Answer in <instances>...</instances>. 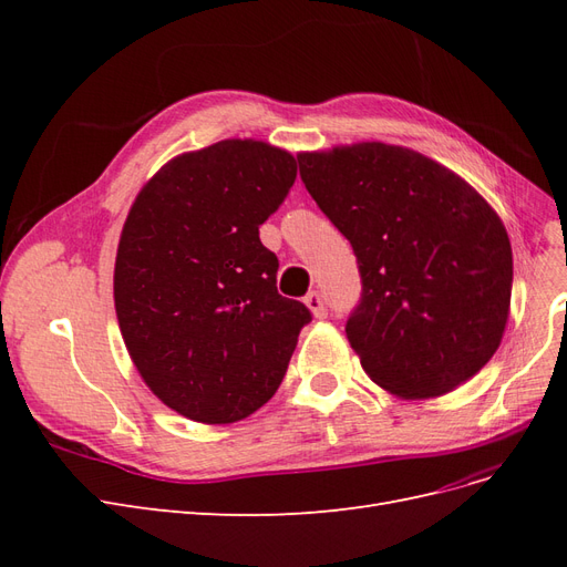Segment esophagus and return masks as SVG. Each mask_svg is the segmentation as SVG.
I'll use <instances>...</instances> for the list:
<instances>
[{"mask_svg":"<svg viewBox=\"0 0 567 567\" xmlns=\"http://www.w3.org/2000/svg\"><path fill=\"white\" fill-rule=\"evenodd\" d=\"M305 305L310 307L312 315H315L317 319H326V315H329V307H326V302H323L319 290H310V293L305 296Z\"/></svg>","mask_w":567,"mask_h":567,"instance_id":"esophagus-1","label":"esophagus"}]
</instances>
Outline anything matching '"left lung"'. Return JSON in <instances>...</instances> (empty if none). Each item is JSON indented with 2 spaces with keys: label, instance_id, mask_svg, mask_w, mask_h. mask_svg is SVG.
Listing matches in <instances>:
<instances>
[{
  "label": "left lung",
  "instance_id": "left-lung-1",
  "mask_svg": "<svg viewBox=\"0 0 567 567\" xmlns=\"http://www.w3.org/2000/svg\"><path fill=\"white\" fill-rule=\"evenodd\" d=\"M298 163L354 250L362 296L346 333L371 381L437 398L473 379L499 348L513 286L508 234L487 200L452 169L381 142Z\"/></svg>",
  "mask_w": 567,
  "mask_h": 567
}]
</instances>
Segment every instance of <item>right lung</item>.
Masks as SVG:
<instances>
[{
	"instance_id": "obj_1",
	"label": "right lung",
	"mask_w": 567,
	"mask_h": 567,
	"mask_svg": "<svg viewBox=\"0 0 567 567\" xmlns=\"http://www.w3.org/2000/svg\"><path fill=\"white\" fill-rule=\"evenodd\" d=\"M298 177L290 153L227 140L182 153L136 196L115 315L146 385L177 414L234 423L271 400L312 312L279 296L260 225Z\"/></svg>"
}]
</instances>
